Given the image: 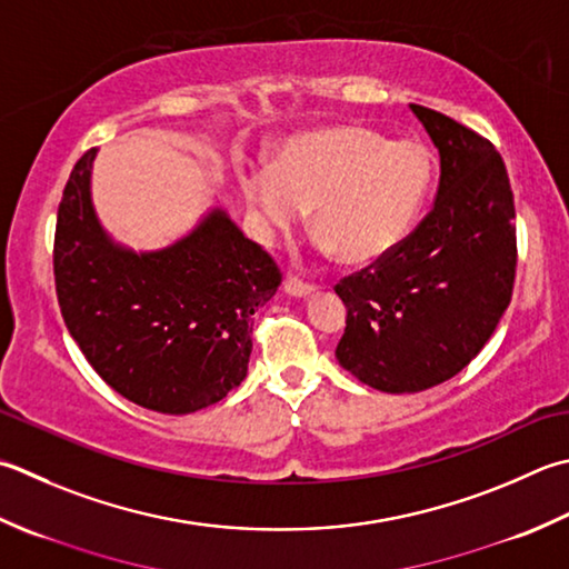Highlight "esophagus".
I'll list each match as a JSON object with an SVG mask.
<instances>
[{"label":"esophagus","instance_id":"1","mask_svg":"<svg viewBox=\"0 0 569 569\" xmlns=\"http://www.w3.org/2000/svg\"><path fill=\"white\" fill-rule=\"evenodd\" d=\"M283 291H286L288 296H293V298H308L310 293L316 291V288L310 286V283H303V281H300V278H296V276H288L286 283H283Z\"/></svg>","mask_w":569,"mask_h":569}]
</instances>
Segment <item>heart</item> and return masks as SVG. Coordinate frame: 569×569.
<instances>
[{"label":"heart","mask_w":569,"mask_h":569,"mask_svg":"<svg viewBox=\"0 0 569 569\" xmlns=\"http://www.w3.org/2000/svg\"><path fill=\"white\" fill-rule=\"evenodd\" d=\"M431 180L421 142L340 122L296 132L271 164L241 172V189L263 241L293 231L310 209L320 253L372 266L415 231Z\"/></svg>","instance_id":"heart-1"}]
</instances>
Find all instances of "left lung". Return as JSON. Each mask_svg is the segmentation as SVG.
Segmentation results:
<instances>
[{"mask_svg":"<svg viewBox=\"0 0 569 569\" xmlns=\"http://www.w3.org/2000/svg\"><path fill=\"white\" fill-rule=\"evenodd\" d=\"M409 108L439 150L437 199L402 247L336 286L348 308L336 358L389 395L447 382L481 352L510 303L518 261L498 150L437 110Z\"/></svg>","mask_w":569,"mask_h":569,"instance_id":"8db88e82","label":"left lung"}]
</instances>
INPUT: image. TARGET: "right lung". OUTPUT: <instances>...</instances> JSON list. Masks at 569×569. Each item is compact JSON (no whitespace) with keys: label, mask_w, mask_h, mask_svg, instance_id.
I'll use <instances>...</instances> for the list:
<instances>
[{"label":"right lung","mask_w":569,"mask_h":569,"mask_svg":"<svg viewBox=\"0 0 569 569\" xmlns=\"http://www.w3.org/2000/svg\"><path fill=\"white\" fill-rule=\"evenodd\" d=\"M98 148L76 162L56 219L53 276L61 316L93 370L130 402L192 415L249 370L251 316L281 271L211 207L182 239L132 251L100 224L91 197Z\"/></svg>","instance_id":"add662e5"}]
</instances>
